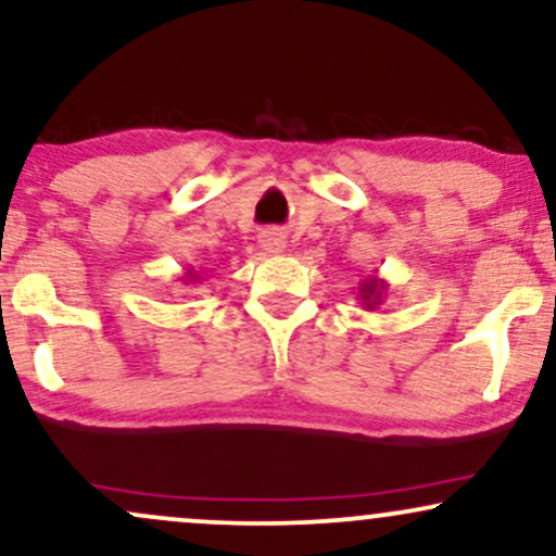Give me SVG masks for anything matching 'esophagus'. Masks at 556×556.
I'll use <instances>...</instances> for the list:
<instances>
[{
    "label": "esophagus",
    "mask_w": 556,
    "mask_h": 556,
    "mask_svg": "<svg viewBox=\"0 0 556 556\" xmlns=\"http://www.w3.org/2000/svg\"><path fill=\"white\" fill-rule=\"evenodd\" d=\"M258 242L266 253H282L287 248L285 232H279V229H266V232H261Z\"/></svg>",
    "instance_id": "34e87169"
}]
</instances>
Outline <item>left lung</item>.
Instances as JSON below:
<instances>
[{
  "label": "left lung",
  "instance_id": "obj_1",
  "mask_svg": "<svg viewBox=\"0 0 556 556\" xmlns=\"http://www.w3.org/2000/svg\"><path fill=\"white\" fill-rule=\"evenodd\" d=\"M387 282L384 279H379L376 274H371V277H366L363 282L358 285V300L361 305L366 311H374L379 308L381 303H384V292H387Z\"/></svg>",
  "mask_w": 556,
  "mask_h": 556
}]
</instances>
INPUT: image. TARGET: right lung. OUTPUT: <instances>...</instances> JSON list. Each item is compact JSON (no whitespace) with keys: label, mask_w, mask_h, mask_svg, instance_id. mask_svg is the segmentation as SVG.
<instances>
[{"label":"right lung","mask_w":556,"mask_h":556,"mask_svg":"<svg viewBox=\"0 0 556 556\" xmlns=\"http://www.w3.org/2000/svg\"><path fill=\"white\" fill-rule=\"evenodd\" d=\"M180 279H182V285H195L198 279H201V274H198L193 266H188V269H185V274H182Z\"/></svg>","instance_id":"add662e5"}]
</instances>
